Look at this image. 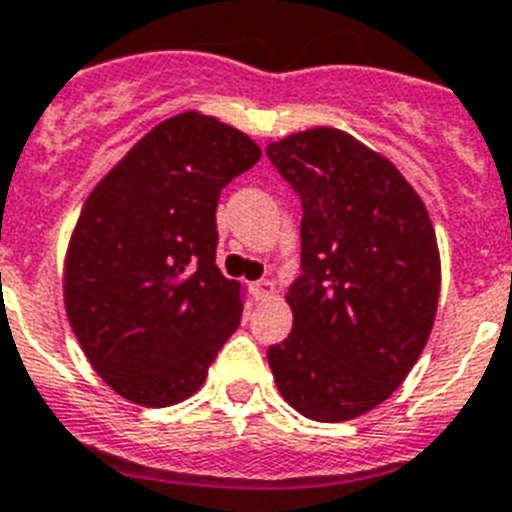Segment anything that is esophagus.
Returning <instances> with one entry per match:
<instances>
[{
    "label": "esophagus",
    "instance_id": "1",
    "mask_svg": "<svg viewBox=\"0 0 512 512\" xmlns=\"http://www.w3.org/2000/svg\"><path fill=\"white\" fill-rule=\"evenodd\" d=\"M278 293V288H275L273 281H257L252 283V296H255L257 301H270Z\"/></svg>",
    "mask_w": 512,
    "mask_h": 512
}]
</instances>
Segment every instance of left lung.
Returning a JSON list of instances; mask_svg holds the SVG:
<instances>
[{
    "mask_svg": "<svg viewBox=\"0 0 512 512\" xmlns=\"http://www.w3.org/2000/svg\"><path fill=\"white\" fill-rule=\"evenodd\" d=\"M268 157L304 206V275L286 293L293 330L268 348L270 371L309 420H355L394 394L433 330V221L394 162L348 131H296Z\"/></svg>",
    "mask_w": 512,
    "mask_h": 512,
    "instance_id": "obj_1",
    "label": "left lung"
}]
</instances>
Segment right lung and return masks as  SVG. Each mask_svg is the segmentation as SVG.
Masks as SVG:
<instances>
[{
	"instance_id": "add662e5",
	"label": "right lung",
	"mask_w": 512,
	"mask_h": 512,
	"mask_svg": "<svg viewBox=\"0 0 512 512\" xmlns=\"http://www.w3.org/2000/svg\"><path fill=\"white\" fill-rule=\"evenodd\" d=\"M260 157L247 133L185 110L87 195L64 257L66 317L90 366L128 402L193 397L239 327L244 288L216 265V206Z\"/></svg>"
}]
</instances>
